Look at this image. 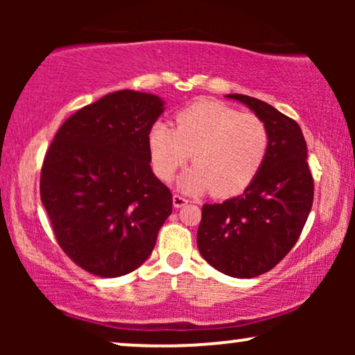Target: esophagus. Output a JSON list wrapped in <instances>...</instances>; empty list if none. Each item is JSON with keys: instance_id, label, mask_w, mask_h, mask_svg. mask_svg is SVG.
Segmentation results:
<instances>
[{"instance_id": "34e87169", "label": "esophagus", "mask_w": 355, "mask_h": 355, "mask_svg": "<svg viewBox=\"0 0 355 355\" xmlns=\"http://www.w3.org/2000/svg\"><path fill=\"white\" fill-rule=\"evenodd\" d=\"M187 198H184L182 196H178V193H174L173 196V205L174 208H181L184 205H187Z\"/></svg>"}]
</instances>
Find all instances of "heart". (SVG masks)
<instances>
[{
	"label": "heart",
	"instance_id": "1",
	"mask_svg": "<svg viewBox=\"0 0 355 355\" xmlns=\"http://www.w3.org/2000/svg\"><path fill=\"white\" fill-rule=\"evenodd\" d=\"M147 144L152 169L162 181H169L192 153L196 164L179 176L178 187L231 197L244 191L263 166L270 134L259 116L198 100L178 113L176 129L155 123Z\"/></svg>",
	"mask_w": 355,
	"mask_h": 355
}]
</instances>
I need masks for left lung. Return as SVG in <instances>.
<instances>
[{
    "label": "left lung",
    "mask_w": 355,
    "mask_h": 355,
    "mask_svg": "<svg viewBox=\"0 0 355 355\" xmlns=\"http://www.w3.org/2000/svg\"><path fill=\"white\" fill-rule=\"evenodd\" d=\"M263 121L270 148L242 196L203 205L197 232L200 255L232 278L270 271L297 242L313 203L307 144L299 124L265 101L230 94Z\"/></svg>",
    "instance_id": "1"
}]
</instances>
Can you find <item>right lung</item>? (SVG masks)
I'll use <instances>...</instances> for the list:
<instances>
[{
    "label": "right lung",
    "instance_id": "add662e5",
    "mask_svg": "<svg viewBox=\"0 0 355 355\" xmlns=\"http://www.w3.org/2000/svg\"><path fill=\"white\" fill-rule=\"evenodd\" d=\"M163 111L158 95L113 92L67 118L48 148L42 203L61 249L92 275L139 268L171 215L173 196L150 168L147 144Z\"/></svg>",
    "mask_w": 355,
    "mask_h": 355
}]
</instances>
